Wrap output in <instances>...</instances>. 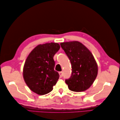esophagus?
<instances>
[{"instance_id":"34e87169","label":"esophagus","mask_w":120,"mask_h":120,"mask_svg":"<svg viewBox=\"0 0 120 120\" xmlns=\"http://www.w3.org/2000/svg\"><path fill=\"white\" fill-rule=\"evenodd\" d=\"M59 74L60 77V78L62 77V76H63V72H59Z\"/></svg>"}]
</instances>
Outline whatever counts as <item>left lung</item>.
Returning <instances> with one entry per match:
<instances>
[{
  "label": "left lung",
  "mask_w": 120,
  "mask_h": 120,
  "mask_svg": "<svg viewBox=\"0 0 120 120\" xmlns=\"http://www.w3.org/2000/svg\"><path fill=\"white\" fill-rule=\"evenodd\" d=\"M72 65L71 77L65 80L70 90L82 92L90 87L95 80L98 67L92 53L78 41L60 43Z\"/></svg>",
  "instance_id": "left-lung-1"
}]
</instances>
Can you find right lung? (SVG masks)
I'll use <instances>...</instances> for the list:
<instances>
[{
  "instance_id": "1",
  "label": "right lung",
  "mask_w": 120,
  "mask_h": 120,
  "mask_svg": "<svg viewBox=\"0 0 120 120\" xmlns=\"http://www.w3.org/2000/svg\"><path fill=\"white\" fill-rule=\"evenodd\" d=\"M60 48L57 43L40 44L27 57L23 68V77L34 92L44 95L52 90L59 78L58 73L54 70L53 58Z\"/></svg>"
}]
</instances>
